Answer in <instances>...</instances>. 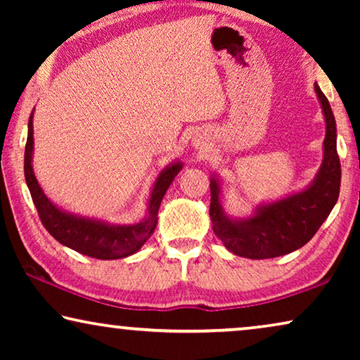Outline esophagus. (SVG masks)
<instances>
[{
  "label": "esophagus",
  "mask_w": 360,
  "mask_h": 360,
  "mask_svg": "<svg viewBox=\"0 0 360 360\" xmlns=\"http://www.w3.org/2000/svg\"><path fill=\"white\" fill-rule=\"evenodd\" d=\"M195 144H198V146H200V144H201V142H200V141H198V142H195Z\"/></svg>",
  "instance_id": "esophagus-1"
}]
</instances>
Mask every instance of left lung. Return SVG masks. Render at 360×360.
<instances>
[{
  "label": "left lung",
  "instance_id": "1",
  "mask_svg": "<svg viewBox=\"0 0 360 360\" xmlns=\"http://www.w3.org/2000/svg\"><path fill=\"white\" fill-rule=\"evenodd\" d=\"M321 105L326 136L323 142V164L311 184L302 191L277 201L262 203L245 218H233L221 206V181L211 176L210 218L213 231L226 249L248 259H272L303 248L316 234L336 205L341 186V162L336 149V120L318 83H314Z\"/></svg>",
  "mask_w": 360,
  "mask_h": 360
}]
</instances>
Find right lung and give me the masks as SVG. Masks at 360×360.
<instances>
[{
    "label": "right lung",
    "mask_w": 360,
    "mask_h": 360,
    "mask_svg": "<svg viewBox=\"0 0 360 360\" xmlns=\"http://www.w3.org/2000/svg\"><path fill=\"white\" fill-rule=\"evenodd\" d=\"M34 111L31 112L27 124V142L24 150V176H26L27 188L31 191L32 201L41 218L44 228L49 231L52 238L58 243L67 245L77 252L88 257H95L101 260L124 259L136 254L150 234L154 233L157 226V214L164 198L165 191L179 172L184 169L180 160L172 162L157 176L154 186L150 190L149 206L147 214L139 223L134 224H111L108 221L85 218L68 211L58 208L52 203L44 193L39 181L34 175L32 169V152H34V127H32Z\"/></svg>",
    "instance_id": "right-lung-1"
}]
</instances>
